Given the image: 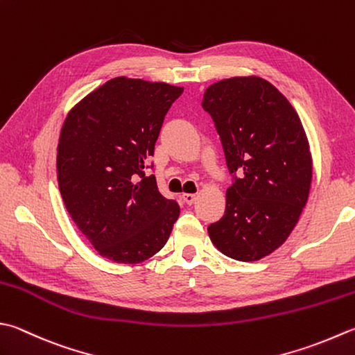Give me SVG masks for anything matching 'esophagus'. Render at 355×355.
Here are the masks:
<instances>
[{
  "label": "esophagus",
  "mask_w": 355,
  "mask_h": 355,
  "mask_svg": "<svg viewBox=\"0 0 355 355\" xmlns=\"http://www.w3.org/2000/svg\"><path fill=\"white\" fill-rule=\"evenodd\" d=\"M182 198H183L184 203H187V205H192L193 201H196L197 196H196V193H183Z\"/></svg>",
  "instance_id": "34e87169"
}]
</instances>
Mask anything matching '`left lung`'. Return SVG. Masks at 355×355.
Instances as JSON below:
<instances>
[{"instance_id": "obj_1", "label": "left lung", "mask_w": 355, "mask_h": 355, "mask_svg": "<svg viewBox=\"0 0 355 355\" xmlns=\"http://www.w3.org/2000/svg\"><path fill=\"white\" fill-rule=\"evenodd\" d=\"M232 184L226 211L207 232L218 251L255 261L289 237L306 205L312 159L295 109L259 76H237L206 89Z\"/></svg>"}]
</instances>
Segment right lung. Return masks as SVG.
<instances>
[{
  "instance_id": "1",
  "label": "right lung",
  "mask_w": 355,
  "mask_h": 355,
  "mask_svg": "<svg viewBox=\"0 0 355 355\" xmlns=\"http://www.w3.org/2000/svg\"><path fill=\"white\" fill-rule=\"evenodd\" d=\"M183 87L109 80L83 98L62 124L57 168L66 209L100 255L140 263L157 254L180 215L154 175L157 138Z\"/></svg>"
}]
</instances>
